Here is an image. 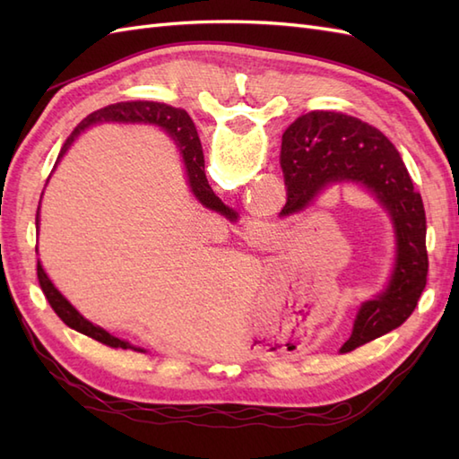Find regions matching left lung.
<instances>
[{"instance_id": "8db88e82", "label": "left lung", "mask_w": 459, "mask_h": 459, "mask_svg": "<svg viewBox=\"0 0 459 459\" xmlns=\"http://www.w3.org/2000/svg\"><path fill=\"white\" fill-rule=\"evenodd\" d=\"M288 203L280 217L306 211L333 185L363 187L394 232V262L385 290L360 304L353 331L339 353H349L411 317L426 288V212L420 193L394 145L367 122L341 112L301 114L281 135Z\"/></svg>"}]
</instances>
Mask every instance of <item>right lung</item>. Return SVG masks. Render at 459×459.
I'll return each instance as SVG.
<instances>
[{
    "instance_id": "1",
    "label": "right lung",
    "mask_w": 459,
    "mask_h": 459,
    "mask_svg": "<svg viewBox=\"0 0 459 459\" xmlns=\"http://www.w3.org/2000/svg\"><path fill=\"white\" fill-rule=\"evenodd\" d=\"M108 122H112V124H148V126H158V128L168 134L169 138L173 140V143L178 145L179 155H181L183 165H185V173H187L189 187H191V191L195 195V199H197L203 204V207L221 212L222 217H227L229 221H235L237 219V212L232 211V209H229L227 204H224L217 197V195L212 193L207 178H204L203 148H201L199 134H197V128H195L191 116L185 112L183 108H175V106H169V104L152 102V100L118 102V104H110V106H106V108H100V110L89 114L79 126H76L74 132L71 134V138L65 142L63 150H61V153H58V158H56V163L61 161V158L66 153V150L71 148V143L76 138H79V135L84 130L92 128V126H96V124H108ZM56 163H55V168H56ZM48 178H51V175H48ZM39 211H41V201H39V209H37V229H39V217H41V214H39ZM37 278H39V284H41V290H43L45 298L48 299V304H51V307L55 309V314L61 317L68 327L81 331V333L92 337L94 341H99V343H102L106 347H112V349H132V351H140V353H145V349L132 345L130 341H124L120 337H114L106 329L94 325L92 321H89L84 316H81L79 309H76L71 304V301H68L61 294V291L55 288V284H53L51 280H48L41 262H37Z\"/></svg>"
}]
</instances>
